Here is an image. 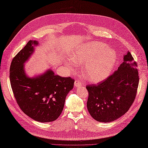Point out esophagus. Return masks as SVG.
<instances>
[{"label": "esophagus", "mask_w": 148, "mask_h": 148, "mask_svg": "<svg viewBox=\"0 0 148 148\" xmlns=\"http://www.w3.org/2000/svg\"><path fill=\"white\" fill-rule=\"evenodd\" d=\"M74 85H75V87H79V86H80L82 85V83L78 80H76L75 81V83H74Z\"/></svg>", "instance_id": "1"}]
</instances>
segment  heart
<instances>
[{"label":"heart","instance_id":"1","mask_svg":"<svg viewBox=\"0 0 148 148\" xmlns=\"http://www.w3.org/2000/svg\"><path fill=\"white\" fill-rule=\"evenodd\" d=\"M77 63L84 64L85 77L92 82H99L109 76L116 63L117 56L114 49L102 42H93L83 46L71 56ZM70 70L71 63L68 61Z\"/></svg>","mask_w":148,"mask_h":148}]
</instances>
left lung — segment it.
Returning a JSON list of instances; mask_svg holds the SVG:
<instances>
[{"instance_id":"left-lung-1","label":"left lung","mask_w":148,"mask_h":148,"mask_svg":"<svg viewBox=\"0 0 148 148\" xmlns=\"http://www.w3.org/2000/svg\"><path fill=\"white\" fill-rule=\"evenodd\" d=\"M137 63L131 53L117 71L97 85H86V106L91 116L101 122H110L125 114L136 98L139 85Z\"/></svg>"}]
</instances>
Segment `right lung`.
Wrapping results in <instances>:
<instances>
[{
	"mask_svg": "<svg viewBox=\"0 0 148 148\" xmlns=\"http://www.w3.org/2000/svg\"><path fill=\"white\" fill-rule=\"evenodd\" d=\"M36 41H28L12 59L10 67V82L14 97L21 109L36 121L56 120L63 109L66 95L73 88L75 80L62 77L49 70L36 77L25 73L24 63L34 52Z\"/></svg>",
	"mask_w": 148,
	"mask_h": 148,
	"instance_id": "obj_1",
	"label": "right lung"
}]
</instances>
